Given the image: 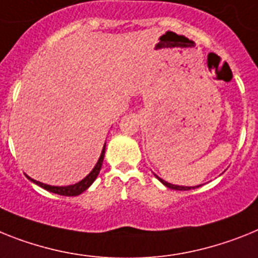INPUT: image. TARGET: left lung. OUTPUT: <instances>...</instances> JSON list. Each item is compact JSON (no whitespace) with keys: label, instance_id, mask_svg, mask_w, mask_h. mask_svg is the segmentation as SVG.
<instances>
[{"label":"left lung","instance_id":"8db88e82","mask_svg":"<svg viewBox=\"0 0 258 258\" xmlns=\"http://www.w3.org/2000/svg\"><path fill=\"white\" fill-rule=\"evenodd\" d=\"M157 177V176H156ZM157 178L160 179V182H162L164 185L166 186V187H169V189H174V190H190L191 187H189V186H177V185H172V183L166 182V181H164V179H161L160 177H157ZM194 189V187H192Z\"/></svg>","mask_w":258,"mask_h":258}]
</instances>
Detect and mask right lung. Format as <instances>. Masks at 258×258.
<instances>
[{"instance_id":"obj_1","label":"right lung","mask_w":258,"mask_h":258,"mask_svg":"<svg viewBox=\"0 0 258 258\" xmlns=\"http://www.w3.org/2000/svg\"><path fill=\"white\" fill-rule=\"evenodd\" d=\"M105 149H106V146L103 147L102 153H101V156H99V160H98V162L96 164V166H94V169L89 173L88 176L82 179V181H80L79 183H75V185H71V186H51V185H45V183L39 182V181H35V179L30 178L29 176H27V178L31 179L32 182L36 183V185L40 186V187H43V189L48 190V191H51V192H55V194H59V196H66V197L79 196V194H81L82 191H85L89 186L92 185V183L96 181L99 170H101V166H102L103 157H105Z\"/></svg>"}]
</instances>
